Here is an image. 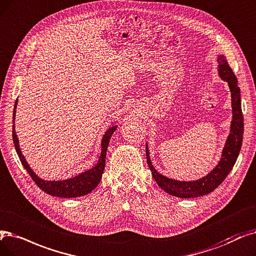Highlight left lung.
Here are the masks:
<instances>
[{
  "mask_svg": "<svg viewBox=\"0 0 256 256\" xmlns=\"http://www.w3.org/2000/svg\"><path fill=\"white\" fill-rule=\"evenodd\" d=\"M218 74L222 80L228 84L231 93V112L232 119L230 122V132L225 141V146L222 150L220 161L214 168L206 176L194 181H180L168 178L160 174L152 163L150 157V150L148 142L146 144V161L152 172V178L166 194L182 198H192L203 196L214 192L216 188L223 182L228 174L231 172L233 165L236 164L238 154L240 152L244 134V117L242 113L240 90L238 80L229 66L226 58L223 54L216 58Z\"/></svg>",
  "mask_w": 256,
  "mask_h": 256,
  "instance_id": "obj_1",
  "label": "left lung"
}]
</instances>
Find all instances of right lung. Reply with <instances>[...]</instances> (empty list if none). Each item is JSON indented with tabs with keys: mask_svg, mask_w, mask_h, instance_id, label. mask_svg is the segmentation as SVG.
<instances>
[{
	"mask_svg": "<svg viewBox=\"0 0 256 256\" xmlns=\"http://www.w3.org/2000/svg\"><path fill=\"white\" fill-rule=\"evenodd\" d=\"M16 106H18V100L14 104V126H12V139L14 143V148L16 150V154L18 156V158L25 168V170L28 172L30 176L32 178V180L36 183V185L40 188L42 190L48 194H51L53 196H58V198H77V196H82L88 194L92 192L97 185L99 184L102 180V176L104 170V166H106V150L108 146V142L110 137H112L113 132L117 128V124L110 126L104 135L102 136V152H100V157L98 158L97 163L91 168L90 170H86L78 174H76L74 176L68 178V179L64 180H44L42 178H40L33 170L30 168V165L28 164L25 156L23 154L20 148V142L18 138L16 132V126H14V122H16Z\"/></svg>",
	"mask_w": 256,
	"mask_h": 256,
	"instance_id": "add662e5",
	"label": "right lung"
}]
</instances>
